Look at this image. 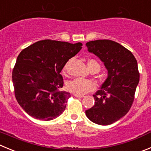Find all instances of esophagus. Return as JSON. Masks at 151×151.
I'll return each instance as SVG.
<instances>
[{
	"label": "esophagus",
	"mask_w": 151,
	"mask_h": 151,
	"mask_svg": "<svg viewBox=\"0 0 151 151\" xmlns=\"http://www.w3.org/2000/svg\"><path fill=\"white\" fill-rule=\"evenodd\" d=\"M74 96H75L76 97V98H83V95H75V94H74Z\"/></svg>",
	"instance_id": "1"
}]
</instances>
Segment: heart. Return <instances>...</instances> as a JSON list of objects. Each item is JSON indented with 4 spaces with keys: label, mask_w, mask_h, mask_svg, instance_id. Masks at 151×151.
Returning <instances> with one entry per match:
<instances>
[{
    "label": "heart",
    "mask_w": 151,
    "mask_h": 151,
    "mask_svg": "<svg viewBox=\"0 0 151 151\" xmlns=\"http://www.w3.org/2000/svg\"><path fill=\"white\" fill-rule=\"evenodd\" d=\"M67 65L68 64H66L64 66V68H63L64 71H65L66 68H67ZM88 66L90 70H92L94 68H98V70H100V68H101L99 63L97 60H93V59L88 60ZM66 87L70 92L74 93L75 95H83L86 93L89 92V91H94L96 88V85L91 80L83 78H76L71 80V81H68L67 83Z\"/></svg>",
    "instance_id": "b5f03b06"
}]
</instances>
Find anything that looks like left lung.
Returning <instances> with one entry per match:
<instances>
[{"mask_svg": "<svg viewBox=\"0 0 151 151\" xmlns=\"http://www.w3.org/2000/svg\"><path fill=\"white\" fill-rule=\"evenodd\" d=\"M86 45L108 71L101 89L93 95L95 105L86 110V115L94 123L109 125L124 116L133 104L139 82L137 61L129 50L114 41H91Z\"/></svg>", "mask_w": 151, "mask_h": 151, "instance_id": "8db88e82", "label": "left lung"}]
</instances>
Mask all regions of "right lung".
Instances as JSON below:
<instances>
[{
  "label": "right lung",
  "instance_id": "right-lung-1",
  "mask_svg": "<svg viewBox=\"0 0 151 151\" xmlns=\"http://www.w3.org/2000/svg\"><path fill=\"white\" fill-rule=\"evenodd\" d=\"M83 44L60 41H39L22 50L12 71L15 96L29 115L53 120L64 112L71 95L61 91L62 69Z\"/></svg>",
  "mask_w": 151,
  "mask_h": 151
}]
</instances>
